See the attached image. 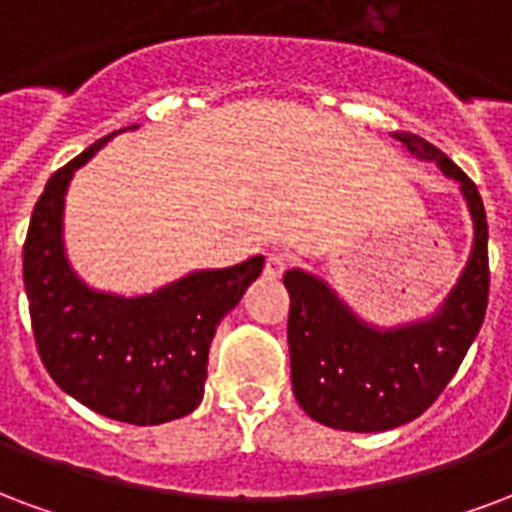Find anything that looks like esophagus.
Listing matches in <instances>:
<instances>
[{
    "instance_id": "34e87169",
    "label": "esophagus",
    "mask_w": 512,
    "mask_h": 512,
    "mask_svg": "<svg viewBox=\"0 0 512 512\" xmlns=\"http://www.w3.org/2000/svg\"><path fill=\"white\" fill-rule=\"evenodd\" d=\"M286 264H289V256L281 251H270L267 253V259H264V275H270V278H281L283 270H286Z\"/></svg>"
}]
</instances>
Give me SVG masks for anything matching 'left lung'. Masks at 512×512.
<instances>
[{
    "label": "left lung",
    "instance_id": "obj_1",
    "mask_svg": "<svg viewBox=\"0 0 512 512\" xmlns=\"http://www.w3.org/2000/svg\"><path fill=\"white\" fill-rule=\"evenodd\" d=\"M395 138L458 179L475 218V248L445 308L423 324L374 330L357 322L313 275H283L292 300L286 338L294 398L316 423L357 434L398 428L434 404L480 333L488 308V220L477 185L431 141L414 133Z\"/></svg>",
    "mask_w": 512,
    "mask_h": 512
}]
</instances>
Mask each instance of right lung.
I'll return each instance as SVG.
<instances>
[{
  "label": "right lung",
  "mask_w": 512,
  "mask_h": 512,
  "mask_svg": "<svg viewBox=\"0 0 512 512\" xmlns=\"http://www.w3.org/2000/svg\"><path fill=\"white\" fill-rule=\"evenodd\" d=\"M111 136L54 171L32 210L24 242L29 319L37 354L67 395L119 423H169L201 404L215 330L259 278L264 256L190 272L133 300L87 289L62 251V204L73 171Z\"/></svg>",
  "instance_id": "1"
}]
</instances>
